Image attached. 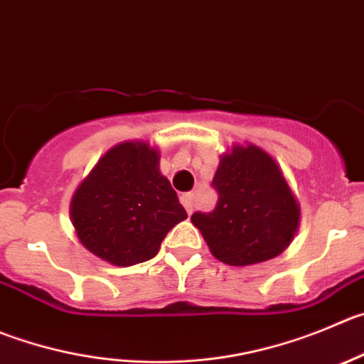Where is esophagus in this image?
<instances>
[{
  "label": "esophagus",
  "mask_w": 364,
  "mask_h": 364,
  "mask_svg": "<svg viewBox=\"0 0 364 364\" xmlns=\"http://www.w3.org/2000/svg\"><path fill=\"white\" fill-rule=\"evenodd\" d=\"M179 199H181L183 206H185V210L190 215V213L193 212V206H196V196H193V193H183Z\"/></svg>",
  "instance_id": "34e87169"
}]
</instances>
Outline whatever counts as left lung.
<instances>
[{
    "label": "left lung",
    "mask_w": 364,
    "mask_h": 364,
    "mask_svg": "<svg viewBox=\"0 0 364 364\" xmlns=\"http://www.w3.org/2000/svg\"><path fill=\"white\" fill-rule=\"evenodd\" d=\"M212 186L219 196L215 208L196 212L192 223L215 259L251 266L274 259L289 246L300 208L267 152L255 145L235 147L223 156Z\"/></svg>",
    "instance_id": "obj_1"
}]
</instances>
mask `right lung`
<instances>
[{
    "instance_id": "right-lung-1",
    "label": "right lung",
    "mask_w": 364,
    "mask_h": 364,
    "mask_svg": "<svg viewBox=\"0 0 364 364\" xmlns=\"http://www.w3.org/2000/svg\"><path fill=\"white\" fill-rule=\"evenodd\" d=\"M158 159L147 144L125 141L105 152L75 192L71 219L91 253L122 267L145 262L186 219Z\"/></svg>"
}]
</instances>
